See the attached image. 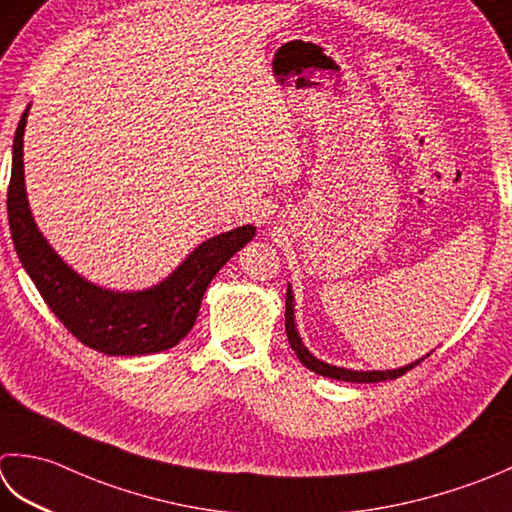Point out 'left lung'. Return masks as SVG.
Masks as SVG:
<instances>
[{"label":"left lung","mask_w":512,"mask_h":512,"mask_svg":"<svg viewBox=\"0 0 512 512\" xmlns=\"http://www.w3.org/2000/svg\"><path fill=\"white\" fill-rule=\"evenodd\" d=\"M295 304H293V293H290V286L286 290V335H288V342L290 348L295 350V355L299 357V362H302L308 370H313L317 375H324L330 379H339V382H357V384H373V382H386V379H397L402 377L404 373H408L410 368H415L419 362H424L426 357L417 359V362L408 364L404 368H395V370H348V368H339V366H330L322 359L313 357V353H308V348L304 346L302 337H299L297 328H295Z\"/></svg>","instance_id":"8db88e82"}]
</instances>
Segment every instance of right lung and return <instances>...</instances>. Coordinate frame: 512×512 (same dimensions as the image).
Here are the masks:
<instances>
[{"instance_id":"obj_1","label":"right lung","mask_w":512,"mask_h":512,"mask_svg":"<svg viewBox=\"0 0 512 512\" xmlns=\"http://www.w3.org/2000/svg\"><path fill=\"white\" fill-rule=\"evenodd\" d=\"M19 119L8 184V224L17 257L39 295L70 333L104 355H150L168 350L190 333L208 284L239 248L255 237V226H239L199 244L162 284L135 293H115L79 277L39 233L28 208L24 182V128Z\"/></svg>"}]
</instances>
